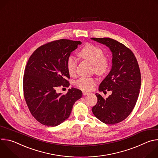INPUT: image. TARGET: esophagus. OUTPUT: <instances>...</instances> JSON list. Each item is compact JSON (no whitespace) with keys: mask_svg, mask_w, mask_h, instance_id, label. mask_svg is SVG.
I'll return each instance as SVG.
<instances>
[{"mask_svg":"<svg viewBox=\"0 0 158 158\" xmlns=\"http://www.w3.org/2000/svg\"><path fill=\"white\" fill-rule=\"evenodd\" d=\"M82 94H83V96H86V95L89 94V93H87V92L83 91V92H82Z\"/></svg>","mask_w":158,"mask_h":158,"instance_id":"obj_1","label":"esophagus"}]
</instances>
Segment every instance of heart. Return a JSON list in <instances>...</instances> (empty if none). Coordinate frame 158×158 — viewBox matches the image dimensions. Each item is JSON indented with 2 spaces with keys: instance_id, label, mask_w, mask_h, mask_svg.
Masks as SVG:
<instances>
[{
  "instance_id": "obj_1",
  "label": "heart",
  "mask_w": 158,
  "mask_h": 158,
  "mask_svg": "<svg viewBox=\"0 0 158 158\" xmlns=\"http://www.w3.org/2000/svg\"><path fill=\"white\" fill-rule=\"evenodd\" d=\"M82 58L93 64L94 73L99 76L105 74L109 69L108 60L104 57L103 51L93 44H87L79 52ZM67 71L71 76L76 73L77 61L73 56H69L66 60ZM96 80L91 77H80L76 81V85L83 91H89L96 84Z\"/></svg>"
}]
</instances>
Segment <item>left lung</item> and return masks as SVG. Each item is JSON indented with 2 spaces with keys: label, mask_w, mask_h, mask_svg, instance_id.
<instances>
[{
  "label": "left lung",
  "mask_w": 158,
  "mask_h": 158,
  "mask_svg": "<svg viewBox=\"0 0 158 158\" xmlns=\"http://www.w3.org/2000/svg\"><path fill=\"white\" fill-rule=\"evenodd\" d=\"M105 45L112 53L110 73L101 82L99 91H111L104 99L96 94L97 104L92 108L94 115L106 124H114L124 120L137 102L141 77L137 59L124 44L110 38H91Z\"/></svg>",
  "instance_id": "obj_1"
}]
</instances>
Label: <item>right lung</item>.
I'll list each match as a JSON object with an SVG mask.
<instances>
[{
  "label": "right lung",
  "instance_id": "1",
  "mask_svg": "<svg viewBox=\"0 0 158 158\" xmlns=\"http://www.w3.org/2000/svg\"><path fill=\"white\" fill-rule=\"evenodd\" d=\"M81 44L68 39L52 41L37 48L29 59L23 80L24 98L32 115L45 126L63 123L69 117L75 102L82 97V91L76 88L65 95L56 90L69 85L66 60Z\"/></svg>",
  "mask_w": 158,
  "mask_h": 158
}]
</instances>
